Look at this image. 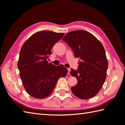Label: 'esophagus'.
<instances>
[{
	"label": "esophagus",
	"mask_w": 125,
	"mask_h": 125,
	"mask_svg": "<svg viewBox=\"0 0 125 125\" xmlns=\"http://www.w3.org/2000/svg\"><path fill=\"white\" fill-rule=\"evenodd\" d=\"M68 75H70V69L68 68Z\"/></svg>",
	"instance_id": "34e87169"
}]
</instances>
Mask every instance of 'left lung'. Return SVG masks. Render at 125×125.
Returning <instances> with one entry per match:
<instances>
[{"label":"left lung","mask_w":125,"mask_h":125,"mask_svg":"<svg viewBox=\"0 0 125 125\" xmlns=\"http://www.w3.org/2000/svg\"><path fill=\"white\" fill-rule=\"evenodd\" d=\"M62 40L79 58L78 70L71 69L70 74L77 79L71 87L75 96L82 99L94 97L102 88L106 78L108 68L105 49L101 42L88 31H70Z\"/></svg>","instance_id":"8db88e82"}]
</instances>
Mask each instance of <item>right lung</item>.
Returning <instances> with one entry per match:
<instances>
[{"instance_id": "right-lung-1", "label": "right lung", "mask_w": 125, "mask_h": 125, "mask_svg": "<svg viewBox=\"0 0 125 125\" xmlns=\"http://www.w3.org/2000/svg\"><path fill=\"white\" fill-rule=\"evenodd\" d=\"M64 35V33L39 31L21 48L18 68L23 87L31 96L38 99L49 96L58 79L67 75L68 70L64 65L55 66L47 61L52 47Z\"/></svg>"}]
</instances>
